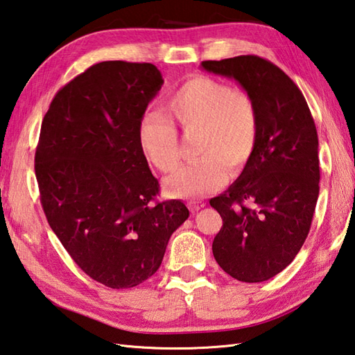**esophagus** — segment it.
I'll use <instances>...</instances> for the list:
<instances>
[{
    "label": "esophagus",
    "instance_id": "obj_1",
    "mask_svg": "<svg viewBox=\"0 0 355 355\" xmlns=\"http://www.w3.org/2000/svg\"><path fill=\"white\" fill-rule=\"evenodd\" d=\"M204 202H201V201H189L187 202V207L191 209L192 211H198V210H201L202 207H204Z\"/></svg>",
    "mask_w": 355,
    "mask_h": 355
}]
</instances>
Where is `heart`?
<instances>
[{
	"label": "heart",
	"instance_id": "obj_1",
	"mask_svg": "<svg viewBox=\"0 0 355 355\" xmlns=\"http://www.w3.org/2000/svg\"><path fill=\"white\" fill-rule=\"evenodd\" d=\"M169 118L184 131L200 130L198 155L164 181V191L175 198L196 200L216 191L228 178L225 164L239 169L248 162L259 137L257 110L251 96L209 77H193L166 100ZM137 139L145 159L160 172L178 163V136L169 119L146 112L139 122Z\"/></svg>",
	"mask_w": 355,
	"mask_h": 355
}]
</instances>
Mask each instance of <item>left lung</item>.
Listing matches in <instances>:
<instances>
[{"instance_id": "8db88e82", "label": "left lung", "mask_w": 355, "mask_h": 355, "mask_svg": "<svg viewBox=\"0 0 355 355\" xmlns=\"http://www.w3.org/2000/svg\"><path fill=\"white\" fill-rule=\"evenodd\" d=\"M201 68L236 80L257 110L259 137L242 174L210 200L222 218L213 255L228 275L260 283L293 261L319 196L318 133L306 98L259 55L207 60Z\"/></svg>"}]
</instances>
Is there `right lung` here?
Segmentation results:
<instances>
[{"label":"right lung","instance_id":"1","mask_svg":"<svg viewBox=\"0 0 355 355\" xmlns=\"http://www.w3.org/2000/svg\"><path fill=\"white\" fill-rule=\"evenodd\" d=\"M162 85L151 63H96L57 92L40 128L35 171L48 224L112 289L154 275L189 218L180 200L154 202L159 181L139 146V122Z\"/></svg>","mask_w":355,"mask_h":355}]
</instances>
